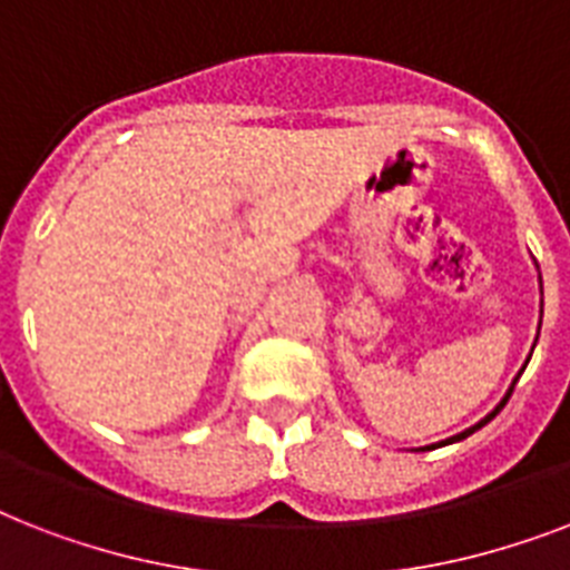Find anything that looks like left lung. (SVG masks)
I'll return each instance as SVG.
<instances>
[{"label":"left lung","mask_w":570,"mask_h":570,"mask_svg":"<svg viewBox=\"0 0 570 570\" xmlns=\"http://www.w3.org/2000/svg\"><path fill=\"white\" fill-rule=\"evenodd\" d=\"M512 390H514V387H512ZM512 390H509V396H512ZM509 396H505L503 402H500V405H497L494 411H491V414L485 416V420H482V423H476V425H473V429H468V432L455 434V438H450V441H446V443H452V441H461V438H468V434H473V432H476V429H482V425H485V423H491V420H494V416L500 414V411H503V405H505V402H509Z\"/></svg>","instance_id":"obj_1"}]
</instances>
